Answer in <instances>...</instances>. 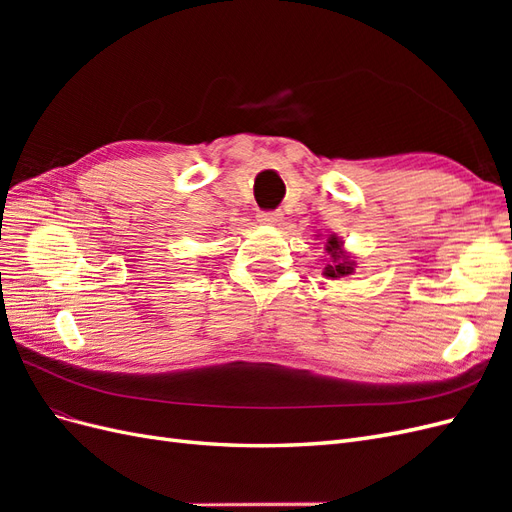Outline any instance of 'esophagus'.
I'll list each match as a JSON object with an SVG mask.
<instances>
[{
  "label": "esophagus",
  "instance_id": "obj_1",
  "mask_svg": "<svg viewBox=\"0 0 512 512\" xmlns=\"http://www.w3.org/2000/svg\"><path fill=\"white\" fill-rule=\"evenodd\" d=\"M258 220L262 224H269V226H280L284 220V213L282 211H262L258 215Z\"/></svg>",
  "mask_w": 512,
  "mask_h": 512
}]
</instances>
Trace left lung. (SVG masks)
I'll use <instances>...</instances> for the list:
<instances>
[{
	"mask_svg": "<svg viewBox=\"0 0 512 512\" xmlns=\"http://www.w3.org/2000/svg\"><path fill=\"white\" fill-rule=\"evenodd\" d=\"M324 250L329 254V265L324 267V275L329 277V280H342V277H348L354 273L356 262L352 260V256L344 250V241L331 235L327 239V245H324Z\"/></svg>",
	"mask_w": 512,
	"mask_h": 512,
	"instance_id": "left-lung-1",
	"label": "left lung"
}]
</instances>
